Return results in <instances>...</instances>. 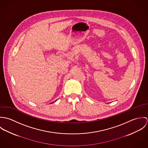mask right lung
Here are the masks:
<instances>
[{
  "instance_id": "add662e5",
  "label": "right lung",
  "mask_w": 148,
  "mask_h": 148,
  "mask_svg": "<svg viewBox=\"0 0 148 148\" xmlns=\"http://www.w3.org/2000/svg\"><path fill=\"white\" fill-rule=\"evenodd\" d=\"M53 103H54V102H53Z\"/></svg>"
}]
</instances>
